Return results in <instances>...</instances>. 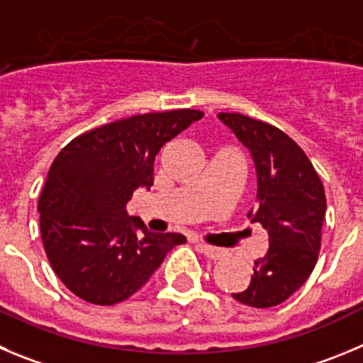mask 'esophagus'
I'll return each instance as SVG.
<instances>
[{
  "instance_id": "1",
  "label": "esophagus",
  "mask_w": 363,
  "mask_h": 363,
  "mask_svg": "<svg viewBox=\"0 0 363 363\" xmlns=\"http://www.w3.org/2000/svg\"><path fill=\"white\" fill-rule=\"evenodd\" d=\"M197 249L201 250L202 254H204L206 258L213 259V262H216V259H222V258H225V250H222V249H216V247H211V245H208V243H199V245H197Z\"/></svg>"
}]
</instances>
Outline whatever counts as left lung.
Instances as JSON below:
<instances>
[{
  "instance_id": "left-lung-1",
  "label": "left lung",
  "mask_w": 363,
  "mask_h": 363,
  "mask_svg": "<svg viewBox=\"0 0 363 363\" xmlns=\"http://www.w3.org/2000/svg\"><path fill=\"white\" fill-rule=\"evenodd\" d=\"M218 118L252 155L258 195L249 218L269 231V250L254 262L250 284L233 297L252 308L277 306L303 286L319 258L323 181L303 148L277 127L238 113Z\"/></svg>"
}]
</instances>
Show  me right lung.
Segmentation results:
<instances>
[{
    "label": "right lung",
    "mask_w": 363,
    "mask_h": 363,
    "mask_svg": "<svg viewBox=\"0 0 363 363\" xmlns=\"http://www.w3.org/2000/svg\"><path fill=\"white\" fill-rule=\"evenodd\" d=\"M202 116L195 109L135 114L84 132L59 152L39 197L40 238L74 296L98 306L121 303L186 242L179 233L148 231L128 216L127 202L154 184L159 150Z\"/></svg>",
    "instance_id": "right-lung-1"
}]
</instances>
